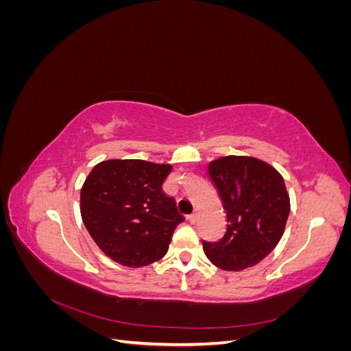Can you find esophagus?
I'll return each instance as SVG.
<instances>
[{
  "mask_svg": "<svg viewBox=\"0 0 351 351\" xmlns=\"http://www.w3.org/2000/svg\"><path fill=\"white\" fill-rule=\"evenodd\" d=\"M189 221L192 222V224H195V222L197 221V214H196V212H193V214L189 215Z\"/></svg>",
  "mask_w": 351,
  "mask_h": 351,
  "instance_id": "34e87169",
  "label": "esophagus"
}]
</instances>
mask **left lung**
I'll list each match as a JSON object with an SVG mask.
<instances>
[{
    "label": "left lung",
    "instance_id": "obj_1",
    "mask_svg": "<svg viewBox=\"0 0 351 351\" xmlns=\"http://www.w3.org/2000/svg\"><path fill=\"white\" fill-rule=\"evenodd\" d=\"M227 212V231L218 241H202L208 259L226 271L253 267L277 246L290 214L284 178L250 156H222L209 164Z\"/></svg>",
    "mask_w": 351,
    "mask_h": 351
}]
</instances>
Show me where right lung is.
<instances>
[{
	"label": "right lung",
	"instance_id": "add662e5",
	"mask_svg": "<svg viewBox=\"0 0 351 351\" xmlns=\"http://www.w3.org/2000/svg\"><path fill=\"white\" fill-rule=\"evenodd\" d=\"M171 165L111 159L92 168L80 192L83 224L101 250L125 267L161 259L184 221L162 190Z\"/></svg>",
	"mask_w": 351,
	"mask_h": 351
}]
</instances>
